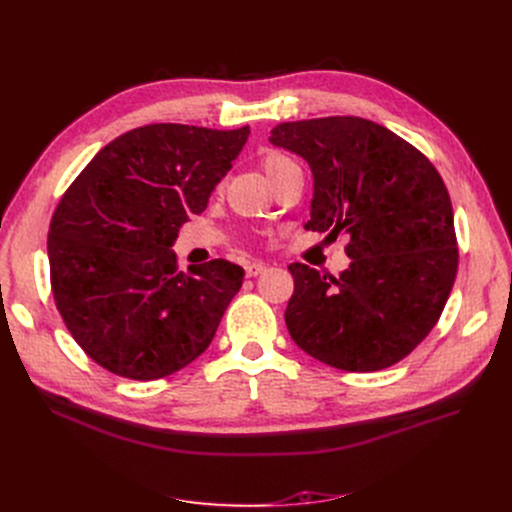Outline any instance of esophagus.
Segmentation results:
<instances>
[{
	"label": "esophagus",
	"instance_id": "1",
	"mask_svg": "<svg viewBox=\"0 0 512 512\" xmlns=\"http://www.w3.org/2000/svg\"><path fill=\"white\" fill-rule=\"evenodd\" d=\"M245 272H247V276H249V278H257L259 274H263V272H265V263H261V261H253V263H247Z\"/></svg>",
	"mask_w": 512,
	"mask_h": 512
}]
</instances>
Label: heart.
I'll return each instance as SVG.
<instances>
[{
    "mask_svg": "<svg viewBox=\"0 0 512 512\" xmlns=\"http://www.w3.org/2000/svg\"><path fill=\"white\" fill-rule=\"evenodd\" d=\"M292 164H294V161L290 157L282 155V153H267L261 161V166H263V170H265V174L270 180H274L282 170H286Z\"/></svg>",
    "mask_w": 512,
    "mask_h": 512,
    "instance_id": "obj_1",
    "label": "heart"
}]
</instances>
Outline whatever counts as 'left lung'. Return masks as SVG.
<instances>
[{
  "instance_id": "obj_1",
  "label": "left lung",
  "mask_w": 512,
  "mask_h": 512,
  "mask_svg": "<svg viewBox=\"0 0 512 512\" xmlns=\"http://www.w3.org/2000/svg\"><path fill=\"white\" fill-rule=\"evenodd\" d=\"M270 143L301 155L313 174L305 230L348 238L340 276L288 265L284 319L313 359L378 371L432 332L452 290L459 249L442 176L392 130L357 116L284 122Z\"/></svg>"
}]
</instances>
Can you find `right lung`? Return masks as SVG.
Returning <instances> with one entry per match:
<instances>
[{"label": "right lung", "mask_w": 512, "mask_h": 512, "mask_svg": "<svg viewBox=\"0 0 512 512\" xmlns=\"http://www.w3.org/2000/svg\"><path fill=\"white\" fill-rule=\"evenodd\" d=\"M249 126L149 124L107 143L51 218V290L66 328L101 367L149 382L211 344L245 270L213 259L178 272L172 245L232 168Z\"/></svg>", "instance_id": "obj_1"}]
</instances>
